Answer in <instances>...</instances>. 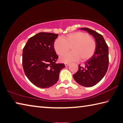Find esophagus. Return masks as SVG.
Returning <instances> with one entry per match:
<instances>
[{
  "instance_id": "1",
  "label": "esophagus",
  "mask_w": 123,
  "mask_h": 123,
  "mask_svg": "<svg viewBox=\"0 0 123 123\" xmlns=\"http://www.w3.org/2000/svg\"><path fill=\"white\" fill-rule=\"evenodd\" d=\"M64 64H65V66L66 67H67V66H68L69 65V63H64Z\"/></svg>"
}]
</instances>
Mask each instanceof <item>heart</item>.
<instances>
[{"label": "heart", "instance_id": "b5f03b06", "mask_svg": "<svg viewBox=\"0 0 123 123\" xmlns=\"http://www.w3.org/2000/svg\"><path fill=\"white\" fill-rule=\"evenodd\" d=\"M54 49L59 55L64 54L71 49L73 52L60 57V61L69 62L79 60L86 61L92 56L96 49L95 40L86 33L77 32L69 34L63 38L57 39L54 42Z\"/></svg>", "mask_w": 123, "mask_h": 123}]
</instances>
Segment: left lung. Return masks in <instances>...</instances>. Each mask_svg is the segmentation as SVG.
<instances>
[{
    "mask_svg": "<svg viewBox=\"0 0 123 123\" xmlns=\"http://www.w3.org/2000/svg\"><path fill=\"white\" fill-rule=\"evenodd\" d=\"M92 35L96 42V49L92 56L79 65V70L73 75L75 81L81 86L91 87L97 84L105 75L109 67V49L103 37L88 28H81Z\"/></svg>",
    "mask_w": 123,
    "mask_h": 123,
    "instance_id": "8db88e82",
    "label": "left lung"
}]
</instances>
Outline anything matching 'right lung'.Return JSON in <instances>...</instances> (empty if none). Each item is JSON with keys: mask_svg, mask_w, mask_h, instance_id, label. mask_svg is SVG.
Instances as JSON below:
<instances>
[{"mask_svg": "<svg viewBox=\"0 0 123 123\" xmlns=\"http://www.w3.org/2000/svg\"><path fill=\"white\" fill-rule=\"evenodd\" d=\"M59 34L40 32L28 40L23 52L24 73L31 82L40 88H48L59 79L64 63H57L54 44Z\"/></svg>", "mask_w": 123, "mask_h": 123, "instance_id": "right-lung-1", "label": "right lung"}]
</instances>
